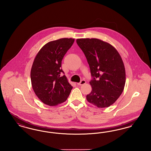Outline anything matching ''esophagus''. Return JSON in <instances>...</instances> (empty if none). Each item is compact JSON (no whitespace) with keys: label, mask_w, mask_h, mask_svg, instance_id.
Segmentation results:
<instances>
[{"label":"esophagus","mask_w":151,"mask_h":151,"mask_svg":"<svg viewBox=\"0 0 151 151\" xmlns=\"http://www.w3.org/2000/svg\"><path fill=\"white\" fill-rule=\"evenodd\" d=\"M86 81L85 80H82L80 83H78L77 84H78V86H81V85H83V84H86Z\"/></svg>","instance_id":"esophagus-1"}]
</instances>
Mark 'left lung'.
Segmentation results:
<instances>
[{
    "label": "left lung",
    "instance_id": "8db88e82",
    "mask_svg": "<svg viewBox=\"0 0 151 151\" xmlns=\"http://www.w3.org/2000/svg\"><path fill=\"white\" fill-rule=\"evenodd\" d=\"M89 65L92 90L87 101L97 108L113 105L122 94L126 71L122 58L111 45L97 38L76 40Z\"/></svg>",
    "mask_w": 151,
    "mask_h": 151
}]
</instances>
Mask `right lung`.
<instances>
[{
    "mask_svg": "<svg viewBox=\"0 0 151 151\" xmlns=\"http://www.w3.org/2000/svg\"><path fill=\"white\" fill-rule=\"evenodd\" d=\"M73 38H60L45 44L35 58L30 71L33 89L43 103L55 106L67 100L72 89L61 68L62 60Z\"/></svg>",
    "mask_w": 151,
    "mask_h": 151,
    "instance_id": "add662e5",
    "label": "right lung"
}]
</instances>
